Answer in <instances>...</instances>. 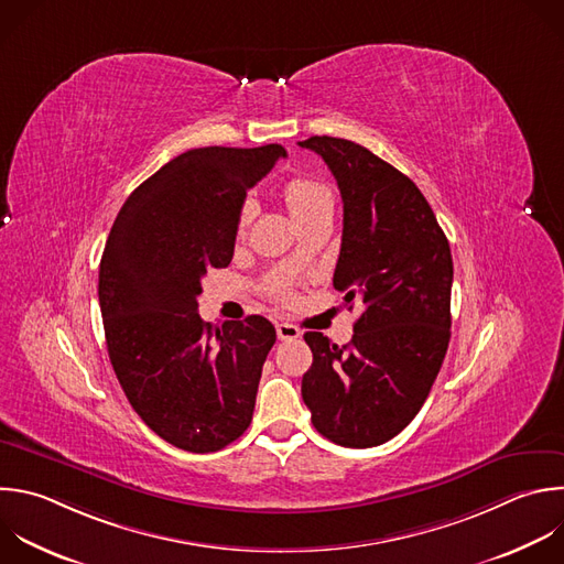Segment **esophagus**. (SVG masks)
Wrapping results in <instances>:
<instances>
[{"label":"esophagus","instance_id":"esophagus-1","mask_svg":"<svg viewBox=\"0 0 564 564\" xmlns=\"http://www.w3.org/2000/svg\"><path fill=\"white\" fill-rule=\"evenodd\" d=\"M276 336L279 340H296L301 336V329L292 323H276Z\"/></svg>","mask_w":564,"mask_h":564}]
</instances>
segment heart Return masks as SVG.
I'll use <instances>...</instances> for the list:
<instances>
[{
  "instance_id": "heart-1",
  "label": "heart",
  "mask_w": 564,
  "mask_h": 564,
  "mask_svg": "<svg viewBox=\"0 0 564 564\" xmlns=\"http://www.w3.org/2000/svg\"><path fill=\"white\" fill-rule=\"evenodd\" d=\"M283 199L292 213V217L296 221L305 219L307 215H312L316 208H321L323 204L332 202V193L327 191V185H323L321 181L316 178H310V176H296V178H290L283 187ZM254 215V204L248 199L241 210H239V219H237V232L243 235L250 219ZM276 294H285V285L279 283L274 288Z\"/></svg>"
}]
</instances>
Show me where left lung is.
Returning a JSON list of instances; mask_svg holds the SVG:
<instances>
[{"mask_svg": "<svg viewBox=\"0 0 564 564\" xmlns=\"http://www.w3.org/2000/svg\"><path fill=\"white\" fill-rule=\"evenodd\" d=\"M323 156L343 199L334 288L360 303L338 347L303 338L312 367L301 394L312 425L343 447H377L423 408L449 345L454 263L445 232L416 183L367 148L336 137L299 141Z\"/></svg>", "mask_w": 564, "mask_h": 564, "instance_id": "8db88e82", "label": "left lung"}]
</instances>
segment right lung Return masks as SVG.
<instances>
[{
    "mask_svg": "<svg viewBox=\"0 0 564 564\" xmlns=\"http://www.w3.org/2000/svg\"><path fill=\"white\" fill-rule=\"evenodd\" d=\"M285 148L187 150L121 206L99 265V307L112 369L141 421L165 443L219 452L250 425L276 340L254 314L221 327L199 316L202 279L228 268L237 219Z\"/></svg>",
    "mask_w": 564,
    "mask_h": 564,
    "instance_id": "obj_1",
    "label": "right lung"
}]
</instances>
